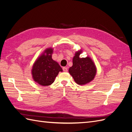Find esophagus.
Listing matches in <instances>:
<instances>
[{
  "mask_svg": "<svg viewBox=\"0 0 132 132\" xmlns=\"http://www.w3.org/2000/svg\"><path fill=\"white\" fill-rule=\"evenodd\" d=\"M63 70L64 71V72H67V71H68V69H67V67H63Z\"/></svg>",
  "mask_w": 132,
  "mask_h": 132,
  "instance_id": "1",
  "label": "esophagus"
}]
</instances>
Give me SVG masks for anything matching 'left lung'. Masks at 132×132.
<instances>
[{
	"mask_svg": "<svg viewBox=\"0 0 132 132\" xmlns=\"http://www.w3.org/2000/svg\"><path fill=\"white\" fill-rule=\"evenodd\" d=\"M82 53L81 49L75 53L73 58V65L69 68V73L78 85H85L93 81L97 73L95 64L90 57L80 58Z\"/></svg>",
	"mask_w": 132,
	"mask_h": 132,
	"instance_id": "1",
	"label": "left lung"
}]
</instances>
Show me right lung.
Returning a JSON list of instances; mask_svg holds the SVG:
<instances>
[{
	"instance_id": "right-lung-1",
	"label": "right lung",
	"mask_w": 132,
	"mask_h": 132,
	"mask_svg": "<svg viewBox=\"0 0 132 132\" xmlns=\"http://www.w3.org/2000/svg\"><path fill=\"white\" fill-rule=\"evenodd\" d=\"M52 48H48L36 59L31 69L34 80L41 86H49L54 81L62 68L52 58Z\"/></svg>"
}]
</instances>
